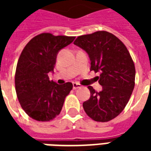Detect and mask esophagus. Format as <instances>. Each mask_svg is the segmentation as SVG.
Instances as JSON below:
<instances>
[{"label": "esophagus", "mask_w": 151, "mask_h": 151, "mask_svg": "<svg viewBox=\"0 0 151 151\" xmlns=\"http://www.w3.org/2000/svg\"><path fill=\"white\" fill-rule=\"evenodd\" d=\"M80 87H81V85L79 83H76V82L73 83V90H77V89L80 88Z\"/></svg>", "instance_id": "34e87169"}]
</instances>
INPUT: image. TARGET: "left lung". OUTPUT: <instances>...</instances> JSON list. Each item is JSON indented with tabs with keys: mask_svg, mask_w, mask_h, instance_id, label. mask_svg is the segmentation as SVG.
<instances>
[{
	"mask_svg": "<svg viewBox=\"0 0 151 151\" xmlns=\"http://www.w3.org/2000/svg\"><path fill=\"white\" fill-rule=\"evenodd\" d=\"M73 43L88 54L91 70L99 73L96 79L102 86L99 92L88 86L91 97L82 104L86 113L95 121L112 120L125 108L135 85V66L129 51L108 31L81 35Z\"/></svg>",
	"mask_w": 151,
	"mask_h": 151,
	"instance_id": "obj_1",
	"label": "left lung"
}]
</instances>
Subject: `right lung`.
Here are the masks:
<instances>
[{
  "label": "right lung",
  "instance_id": "1",
  "mask_svg": "<svg viewBox=\"0 0 151 151\" xmlns=\"http://www.w3.org/2000/svg\"><path fill=\"white\" fill-rule=\"evenodd\" d=\"M74 36L43 33L26 45L18 59L15 89L25 112L38 121H49L58 116L65 99L73 88L71 82L59 85L50 81L60 50L74 40Z\"/></svg>",
  "mask_w": 151,
  "mask_h": 151
}]
</instances>
